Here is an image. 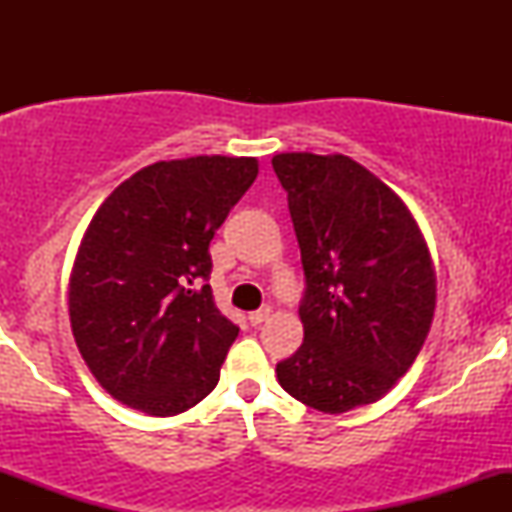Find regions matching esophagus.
I'll use <instances>...</instances> for the list:
<instances>
[{
  "mask_svg": "<svg viewBox=\"0 0 512 512\" xmlns=\"http://www.w3.org/2000/svg\"><path fill=\"white\" fill-rule=\"evenodd\" d=\"M269 315H272V310H269V308H260V310H255V313H250L248 320H250V325H262V322L267 320Z\"/></svg>",
  "mask_w": 512,
  "mask_h": 512,
  "instance_id": "obj_1",
  "label": "esophagus"
}]
</instances>
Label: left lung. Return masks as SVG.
Listing matches in <instances>:
<instances>
[{
    "mask_svg": "<svg viewBox=\"0 0 512 512\" xmlns=\"http://www.w3.org/2000/svg\"><path fill=\"white\" fill-rule=\"evenodd\" d=\"M305 272L303 344L279 385L325 414L378 402L411 368L436 313V267L402 197L354 158L276 154Z\"/></svg>",
    "mask_w": 512,
    "mask_h": 512,
    "instance_id": "1",
    "label": "left lung"
}]
</instances>
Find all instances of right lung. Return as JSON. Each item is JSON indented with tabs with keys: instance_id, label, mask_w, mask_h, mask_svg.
Wrapping results in <instances>:
<instances>
[{
	"instance_id": "right-lung-1",
	"label": "right lung",
	"mask_w": 512,
	"mask_h": 512,
	"mask_svg": "<svg viewBox=\"0 0 512 512\" xmlns=\"http://www.w3.org/2000/svg\"><path fill=\"white\" fill-rule=\"evenodd\" d=\"M257 170L248 156L158 161L93 214L69 276V322L88 370L117 402L175 416L219 383L238 327L204 284L209 243Z\"/></svg>"
}]
</instances>
